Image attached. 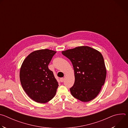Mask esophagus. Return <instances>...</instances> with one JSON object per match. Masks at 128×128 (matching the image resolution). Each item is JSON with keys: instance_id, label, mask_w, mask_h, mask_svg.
<instances>
[{"instance_id": "obj_1", "label": "esophagus", "mask_w": 128, "mask_h": 128, "mask_svg": "<svg viewBox=\"0 0 128 128\" xmlns=\"http://www.w3.org/2000/svg\"><path fill=\"white\" fill-rule=\"evenodd\" d=\"M60 80L61 82H63V81H64V78H60Z\"/></svg>"}]
</instances>
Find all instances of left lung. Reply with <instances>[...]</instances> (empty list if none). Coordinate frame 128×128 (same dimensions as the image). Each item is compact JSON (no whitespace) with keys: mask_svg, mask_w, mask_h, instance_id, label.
Returning <instances> with one entry per match:
<instances>
[{"mask_svg":"<svg viewBox=\"0 0 128 128\" xmlns=\"http://www.w3.org/2000/svg\"><path fill=\"white\" fill-rule=\"evenodd\" d=\"M71 62L75 82L70 88L74 98L82 102L95 98L104 85L106 69L100 52L88 46H81L62 52Z\"/></svg>","mask_w":128,"mask_h":128,"instance_id":"obj_1","label":"left lung"}]
</instances>
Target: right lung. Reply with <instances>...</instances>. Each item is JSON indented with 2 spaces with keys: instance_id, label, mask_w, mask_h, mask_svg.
<instances>
[{
  "instance_id": "1",
  "label": "right lung",
  "mask_w": 128,
  "mask_h": 128,
  "mask_svg": "<svg viewBox=\"0 0 128 128\" xmlns=\"http://www.w3.org/2000/svg\"><path fill=\"white\" fill-rule=\"evenodd\" d=\"M56 52L48 49L30 53L24 60L20 71L23 88L34 101L45 103L55 96L58 82L48 68Z\"/></svg>"
}]
</instances>
